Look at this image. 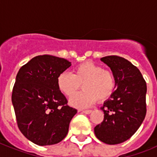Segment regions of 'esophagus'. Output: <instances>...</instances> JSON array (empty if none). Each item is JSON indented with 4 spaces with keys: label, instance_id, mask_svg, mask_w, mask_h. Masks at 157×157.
<instances>
[{
    "label": "esophagus",
    "instance_id": "1",
    "mask_svg": "<svg viewBox=\"0 0 157 157\" xmlns=\"http://www.w3.org/2000/svg\"><path fill=\"white\" fill-rule=\"evenodd\" d=\"M82 112L83 113H85V114H90V113L92 112V110H91V109H89V110H83Z\"/></svg>",
    "mask_w": 157,
    "mask_h": 157
}]
</instances>
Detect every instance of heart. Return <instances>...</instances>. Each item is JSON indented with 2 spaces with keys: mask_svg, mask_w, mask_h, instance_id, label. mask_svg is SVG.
Here are the masks:
<instances>
[{
  "mask_svg": "<svg viewBox=\"0 0 157 157\" xmlns=\"http://www.w3.org/2000/svg\"><path fill=\"white\" fill-rule=\"evenodd\" d=\"M59 90L67 98L74 95L78 89L83 90L71 98L70 104L76 108H87L97 101H105L111 98L116 88V78L111 70L91 61L75 67L74 74L62 72L58 75Z\"/></svg>",
  "mask_w": 157,
  "mask_h": 157,
  "instance_id": "heart-1",
  "label": "heart"
}]
</instances>
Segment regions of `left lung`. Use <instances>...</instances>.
I'll return each mask as SVG.
<instances>
[{"instance_id":"obj_1","label":"left lung","mask_w":157,"mask_h":157,"mask_svg":"<svg viewBox=\"0 0 157 157\" xmlns=\"http://www.w3.org/2000/svg\"><path fill=\"white\" fill-rule=\"evenodd\" d=\"M116 75V89L101 109L104 120L94 127L96 137L104 143L116 145L138 130L146 115L145 80L136 66L118 56L101 58Z\"/></svg>"}]
</instances>
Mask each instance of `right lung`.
<instances>
[{
	"label": "right lung",
	"instance_id": "add662e5",
	"mask_svg": "<svg viewBox=\"0 0 157 157\" xmlns=\"http://www.w3.org/2000/svg\"><path fill=\"white\" fill-rule=\"evenodd\" d=\"M71 66L63 58L41 55L19 69L12 101L22 134L33 143L50 145L61 141L77 110L59 90L57 77Z\"/></svg>",
	"mask_w": 157,
	"mask_h": 157
}]
</instances>
